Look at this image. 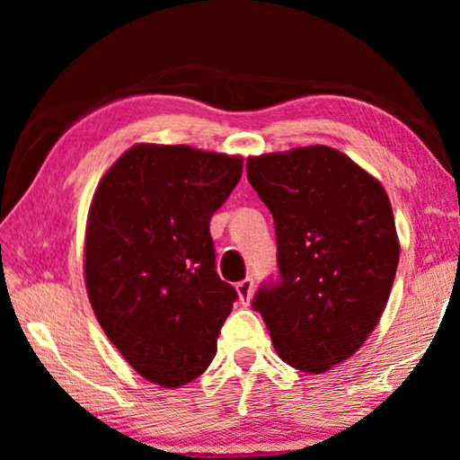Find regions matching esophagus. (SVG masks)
Returning a JSON list of instances; mask_svg holds the SVG:
<instances>
[{
  "instance_id": "34e87169",
  "label": "esophagus",
  "mask_w": 460,
  "mask_h": 460,
  "mask_svg": "<svg viewBox=\"0 0 460 460\" xmlns=\"http://www.w3.org/2000/svg\"><path fill=\"white\" fill-rule=\"evenodd\" d=\"M235 288H237L241 305H249V300H252V294H253V279L252 278L241 279Z\"/></svg>"
}]
</instances>
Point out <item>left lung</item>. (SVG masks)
Here are the masks:
<instances>
[{
    "mask_svg": "<svg viewBox=\"0 0 460 460\" xmlns=\"http://www.w3.org/2000/svg\"><path fill=\"white\" fill-rule=\"evenodd\" d=\"M247 181L274 217L279 268L252 308L288 365L323 373L363 345L387 305L400 260L392 205L326 146L249 158Z\"/></svg>",
    "mask_w": 460,
    "mask_h": 460,
    "instance_id": "left-lung-1",
    "label": "left lung"
}]
</instances>
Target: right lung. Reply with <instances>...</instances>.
Listing matches in <instances>:
<instances>
[{
  "mask_svg": "<svg viewBox=\"0 0 460 460\" xmlns=\"http://www.w3.org/2000/svg\"><path fill=\"white\" fill-rule=\"evenodd\" d=\"M241 158L139 144L101 178L84 239V282L109 341L164 387L199 377L237 292L217 274L208 223Z\"/></svg>",
  "mask_w": 460,
  "mask_h": 460,
  "instance_id": "right-lung-1",
  "label": "right lung"
}]
</instances>
